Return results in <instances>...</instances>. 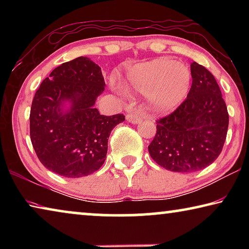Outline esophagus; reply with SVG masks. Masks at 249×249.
Wrapping results in <instances>:
<instances>
[{
    "instance_id": "34e87169",
    "label": "esophagus",
    "mask_w": 249,
    "mask_h": 249,
    "mask_svg": "<svg viewBox=\"0 0 249 249\" xmlns=\"http://www.w3.org/2000/svg\"><path fill=\"white\" fill-rule=\"evenodd\" d=\"M126 121L129 122L132 124H137L142 121V116L140 113L137 112H129L126 114Z\"/></svg>"
}]
</instances>
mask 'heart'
<instances>
[{"instance_id": "1", "label": "heart", "mask_w": 249, "mask_h": 249, "mask_svg": "<svg viewBox=\"0 0 249 249\" xmlns=\"http://www.w3.org/2000/svg\"><path fill=\"white\" fill-rule=\"evenodd\" d=\"M191 79L187 66L160 58L128 69L125 84L129 90L147 94L149 107L155 112H169L185 99Z\"/></svg>"}]
</instances>
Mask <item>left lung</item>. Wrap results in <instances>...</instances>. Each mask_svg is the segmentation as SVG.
I'll use <instances>...</instances> for the list:
<instances>
[{
	"mask_svg": "<svg viewBox=\"0 0 249 249\" xmlns=\"http://www.w3.org/2000/svg\"><path fill=\"white\" fill-rule=\"evenodd\" d=\"M192 86L178 108L157 121L148 146L159 166L175 172L204 169L220 156L229 128V113L210 71L191 64Z\"/></svg>",
	"mask_w": 249,
	"mask_h": 249,
	"instance_id": "8db88e82",
	"label": "left lung"
}]
</instances>
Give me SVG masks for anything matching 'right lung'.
I'll use <instances>...</instances> for the list:
<instances>
[{
    "instance_id": "obj_1",
    "label": "right lung",
    "mask_w": 249,
    "mask_h": 249,
    "mask_svg": "<svg viewBox=\"0 0 249 249\" xmlns=\"http://www.w3.org/2000/svg\"><path fill=\"white\" fill-rule=\"evenodd\" d=\"M105 82L100 67L78 57L54 68L34 96L29 130L37 157L48 170L80 178L105 161L112 129L123 114L101 115L94 107ZM71 103L64 109V103Z\"/></svg>"
}]
</instances>
